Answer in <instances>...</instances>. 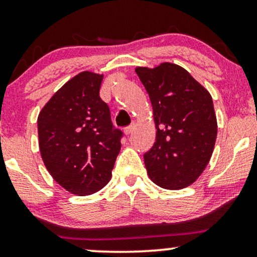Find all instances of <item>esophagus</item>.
Wrapping results in <instances>:
<instances>
[{"label": "esophagus", "instance_id": "obj_1", "mask_svg": "<svg viewBox=\"0 0 257 257\" xmlns=\"http://www.w3.org/2000/svg\"><path fill=\"white\" fill-rule=\"evenodd\" d=\"M134 128H135V124H131V125L126 126V128H124V133H125V135L132 134V133L134 132Z\"/></svg>", "mask_w": 257, "mask_h": 257}]
</instances>
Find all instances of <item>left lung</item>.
Instances as JSON below:
<instances>
[{"instance_id":"8db88e82","label":"left lung","mask_w":257,"mask_h":257,"mask_svg":"<svg viewBox=\"0 0 257 257\" xmlns=\"http://www.w3.org/2000/svg\"><path fill=\"white\" fill-rule=\"evenodd\" d=\"M153 108L156 143L144 155L150 179L159 187L193 184L213 155L217 135L211 95L184 67L162 63L137 67Z\"/></svg>"}]
</instances>
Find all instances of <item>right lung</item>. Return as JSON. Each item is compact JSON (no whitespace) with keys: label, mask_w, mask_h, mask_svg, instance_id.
Here are the masks:
<instances>
[{"label":"right lung","mask_w":257,"mask_h":257,"mask_svg":"<svg viewBox=\"0 0 257 257\" xmlns=\"http://www.w3.org/2000/svg\"><path fill=\"white\" fill-rule=\"evenodd\" d=\"M104 75L83 71L66 82L37 118L43 163L53 179L78 196L98 192L111 179L123 133L99 95Z\"/></svg>","instance_id":"add662e5"}]
</instances>
